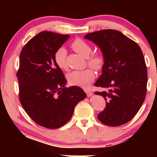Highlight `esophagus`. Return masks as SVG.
Returning <instances> with one entry per match:
<instances>
[{"instance_id": "34e87169", "label": "esophagus", "mask_w": 157, "mask_h": 157, "mask_svg": "<svg viewBox=\"0 0 157 157\" xmlns=\"http://www.w3.org/2000/svg\"><path fill=\"white\" fill-rule=\"evenodd\" d=\"M84 91H85V92H86V95H87V96H91L92 94H93V93H92V92L91 91H89V89H84Z\"/></svg>"}]
</instances>
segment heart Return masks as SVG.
<instances>
[{"label": "heart", "mask_w": 157, "mask_h": 157, "mask_svg": "<svg viewBox=\"0 0 157 157\" xmlns=\"http://www.w3.org/2000/svg\"><path fill=\"white\" fill-rule=\"evenodd\" d=\"M71 46L74 50L83 56L86 57L87 63L96 70L101 69L104 64V58L101 53H93L92 48L89 43L81 38H76L73 40ZM67 51L63 47L58 48L54 54V61L58 67L61 70H67L66 63ZM95 78V73L91 68H86L83 70L73 71L67 75L68 83L71 85L80 87H87Z\"/></svg>", "instance_id": "1"}]
</instances>
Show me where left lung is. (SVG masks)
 Returning a JSON list of instances; mask_svg holds the SVG:
<instances>
[{"mask_svg":"<svg viewBox=\"0 0 157 157\" xmlns=\"http://www.w3.org/2000/svg\"><path fill=\"white\" fill-rule=\"evenodd\" d=\"M84 38L97 45L104 58L102 74L95 86L108 91L95 92L106 102L98 119L109 126L123 125L136 114L147 94V70L141 49L116 30H101Z\"/></svg>","mask_w":157,"mask_h":157,"instance_id":"left-lung-1","label":"left lung"}]
</instances>
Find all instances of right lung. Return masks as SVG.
I'll list each match as a JSON object with an SVG mask.
<instances>
[{"label": "right lung", "instance_id": "add662e5", "mask_svg": "<svg viewBox=\"0 0 157 157\" xmlns=\"http://www.w3.org/2000/svg\"><path fill=\"white\" fill-rule=\"evenodd\" d=\"M69 38L42 31L23 46L17 78L19 98L25 112L38 125L54 129L71 118L77 104L86 97L78 86L66 88V79L54 61L58 48Z\"/></svg>", "mask_w": 157, "mask_h": 157}]
</instances>
